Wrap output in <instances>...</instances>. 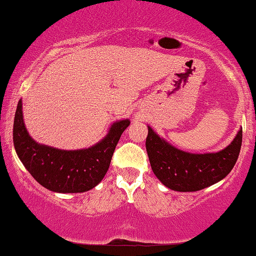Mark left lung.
Here are the masks:
<instances>
[{
	"instance_id": "left-lung-1",
	"label": "left lung",
	"mask_w": 256,
	"mask_h": 256,
	"mask_svg": "<svg viewBox=\"0 0 256 256\" xmlns=\"http://www.w3.org/2000/svg\"><path fill=\"white\" fill-rule=\"evenodd\" d=\"M145 142L152 171L164 186L174 192H198L220 182L238 160L242 128L227 148L212 154H190L174 148L148 126Z\"/></svg>"
}]
</instances>
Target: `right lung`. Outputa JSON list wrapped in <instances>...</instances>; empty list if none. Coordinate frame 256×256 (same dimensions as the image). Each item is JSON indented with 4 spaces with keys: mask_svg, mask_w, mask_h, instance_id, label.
<instances>
[{
    "mask_svg": "<svg viewBox=\"0 0 256 256\" xmlns=\"http://www.w3.org/2000/svg\"><path fill=\"white\" fill-rule=\"evenodd\" d=\"M22 102L16 108L12 128L15 151L29 174L54 192H85L102 182L108 172L119 138L128 119L113 122L99 143L82 150H60L38 144L24 126Z\"/></svg>",
    "mask_w": 256,
    "mask_h": 256,
    "instance_id": "right-lung-1",
    "label": "right lung"
}]
</instances>
